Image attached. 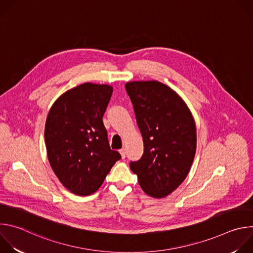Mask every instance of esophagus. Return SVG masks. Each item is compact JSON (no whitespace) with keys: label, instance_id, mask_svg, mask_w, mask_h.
I'll return each instance as SVG.
<instances>
[{"label":"esophagus","instance_id":"1","mask_svg":"<svg viewBox=\"0 0 253 253\" xmlns=\"http://www.w3.org/2000/svg\"><path fill=\"white\" fill-rule=\"evenodd\" d=\"M119 152H120V154H121L122 158H125V157H126V149H125V148L121 149Z\"/></svg>","mask_w":253,"mask_h":253}]
</instances>
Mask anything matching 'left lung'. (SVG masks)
<instances>
[{
  "label": "left lung",
  "instance_id": "left-lung-1",
  "mask_svg": "<svg viewBox=\"0 0 253 253\" xmlns=\"http://www.w3.org/2000/svg\"><path fill=\"white\" fill-rule=\"evenodd\" d=\"M144 153L130 168L142 190L154 198L171 194L187 177L196 152V125L185 101L156 81L127 82Z\"/></svg>",
  "mask_w": 253,
  "mask_h": 253
}]
</instances>
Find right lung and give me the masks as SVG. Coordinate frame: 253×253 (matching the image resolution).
<instances>
[{
	"label": "right lung",
	"mask_w": 253,
	"mask_h": 253,
	"mask_svg": "<svg viewBox=\"0 0 253 253\" xmlns=\"http://www.w3.org/2000/svg\"><path fill=\"white\" fill-rule=\"evenodd\" d=\"M113 87L83 83L63 93L52 105L45 124L50 165L69 191L79 196L96 192L121 158L111 150L103 115Z\"/></svg>",
	"instance_id": "obj_1"
}]
</instances>
